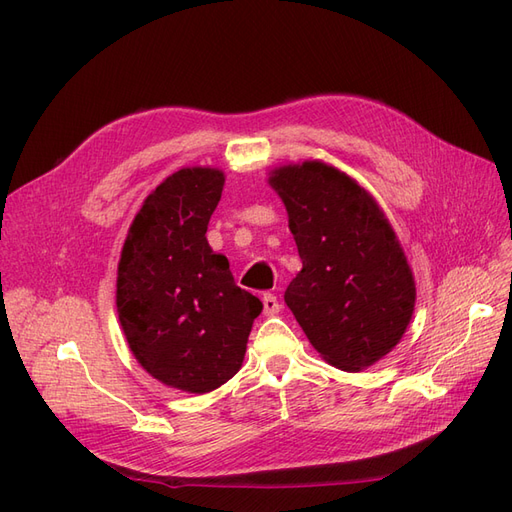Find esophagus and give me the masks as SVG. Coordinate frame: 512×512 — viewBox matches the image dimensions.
<instances>
[{"instance_id": "obj_1", "label": "esophagus", "mask_w": 512, "mask_h": 512, "mask_svg": "<svg viewBox=\"0 0 512 512\" xmlns=\"http://www.w3.org/2000/svg\"><path fill=\"white\" fill-rule=\"evenodd\" d=\"M280 309H282V305H280V301H277L275 294H265V297H262V312H265V316L280 314Z\"/></svg>"}]
</instances>
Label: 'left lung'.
Returning a JSON list of instances; mask_svg holds the SVG:
<instances>
[{"instance_id":"obj_1","label":"left lung","mask_w":512,"mask_h":512,"mask_svg":"<svg viewBox=\"0 0 512 512\" xmlns=\"http://www.w3.org/2000/svg\"><path fill=\"white\" fill-rule=\"evenodd\" d=\"M303 269L284 301L322 359L361 371L389 354L414 312V277L382 209L322 162L275 168Z\"/></svg>"}]
</instances>
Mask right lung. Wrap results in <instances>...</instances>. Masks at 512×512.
Here are the masks:
<instances>
[{"mask_svg": "<svg viewBox=\"0 0 512 512\" xmlns=\"http://www.w3.org/2000/svg\"><path fill=\"white\" fill-rule=\"evenodd\" d=\"M224 173L181 168L136 213L117 269V314L136 361L170 389L209 393L237 374L262 303L207 243Z\"/></svg>", "mask_w": 512, "mask_h": 512, "instance_id": "obj_1", "label": "right lung"}]
</instances>
